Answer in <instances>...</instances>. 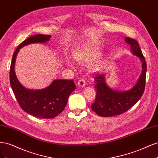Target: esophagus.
<instances>
[{"label": "esophagus", "mask_w": 158, "mask_h": 158, "mask_svg": "<svg viewBox=\"0 0 158 158\" xmlns=\"http://www.w3.org/2000/svg\"><path fill=\"white\" fill-rule=\"evenodd\" d=\"M85 85V81L84 78H81L78 82V86L79 88L84 87Z\"/></svg>", "instance_id": "esophagus-1"}]
</instances>
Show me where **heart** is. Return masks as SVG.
I'll use <instances>...</instances> for the list:
<instances>
[{"mask_svg": "<svg viewBox=\"0 0 158 158\" xmlns=\"http://www.w3.org/2000/svg\"><path fill=\"white\" fill-rule=\"evenodd\" d=\"M74 58L78 63L81 64H89L91 62L98 59L101 56L102 52H100L98 47L91 44H85L80 45L74 51ZM69 66H72V64L69 60L66 62ZM104 63L103 61H99L94 64L92 66V70L94 72H99L103 68Z\"/></svg>", "mask_w": 158, "mask_h": 158, "instance_id": "heart-1", "label": "heart"}]
</instances>
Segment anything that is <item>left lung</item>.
<instances>
[{"instance_id": "1", "label": "left lung", "mask_w": 158, "mask_h": 158, "mask_svg": "<svg viewBox=\"0 0 158 158\" xmlns=\"http://www.w3.org/2000/svg\"><path fill=\"white\" fill-rule=\"evenodd\" d=\"M125 41L131 45L133 55L142 63V72L136 84L130 89L119 91L110 88L106 83V75H98L95 78L96 97L92 105V111L101 117H109L126 112L135 105L144 93L146 83V63L137 41L126 37Z\"/></svg>"}]
</instances>
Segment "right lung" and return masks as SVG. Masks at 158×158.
Returning <instances> with one entry per match:
<instances>
[{
	"mask_svg": "<svg viewBox=\"0 0 158 158\" xmlns=\"http://www.w3.org/2000/svg\"><path fill=\"white\" fill-rule=\"evenodd\" d=\"M51 35L31 36L18 46L12 56L10 83L14 95L23 111L40 118H52L63 111L70 94L76 89L73 80H54L48 86L40 89H27L19 82L15 73V62L19 51L32 44H46Z\"/></svg>",
	"mask_w": 158,
	"mask_h": 158,
	"instance_id": "add662e5",
	"label": "right lung"
}]
</instances>
